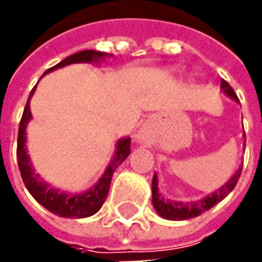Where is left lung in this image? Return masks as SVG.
I'll use <instances>...</instances> for the list:
<instances>
[{"instance_id": "left-lung-1", "label": "left lung", "mask_w": 262, "mask_h": 262, "mask_svg": "<svg viewBox=\"0 0 262 262\" xmlns=\"http://www.w3.org/2000/svg\"><path fill=\"white\" fill-rule=\"evenodd\" d=\"M221 90L223 91V94L230 97L232 100L239 101L238 95L235 94L233 88L225 79L221 81ZM241 172H242V167H239L238 171L230 177L229 181L222 185L221 188L217 191H214L212 195H206L197 202H185V203L169 200V199H165L164 195H161V193L158 191V177L155 174L152 178V204L159 216L164 219H168V221H187V219H191L195 216H200L202 213L212 209L213 206L222 202L235 188L239 177H241Z\"/></svg>"}]
</instances>
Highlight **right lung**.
I'll use <instances>...</instances> for the list:
<instances>
[{
	"mask_svg": "<svg viewBox=\"0 0 262 262\" xmlns=\"http://www.w3.org/2000/svg\"><path fill=\"white\" fill-rule=\"evenodd\" d=\"M105 56H110V55H107L104 52H98V50H82V52L74 53L63 60H60L58 65L48 69L45 72V75L48 72H52L58 68H63L71 63H81V62L95 63L98 60H104ZM34 90H36V86L32 90L29 100L26 103V107H24L23 117H21L20 126H18V139H17V159H18V168H20V174L23 178L24 185L29 190V193L34 197V200L53 214H58L60 217H71V219H81V217L93 216L94 213L101 209V206L107 199L112 177H113L116 168L119 167L130 154V138H124L117 142L116 154H114V158L110 161V165L107 167L105 172L98 180V183L93 185L90 190H86L84 193L74 194L59 191L58 188L49 187V184L46 181H43L39 174L34 172L27 149H26V127H27V123L32 119L30 98L34 94Z\"/></svg>",
	"mask_w": 262,
	"mask_h": 262,
	"instance_id": "1",
	"label": "right lung"
}]
</instances>
